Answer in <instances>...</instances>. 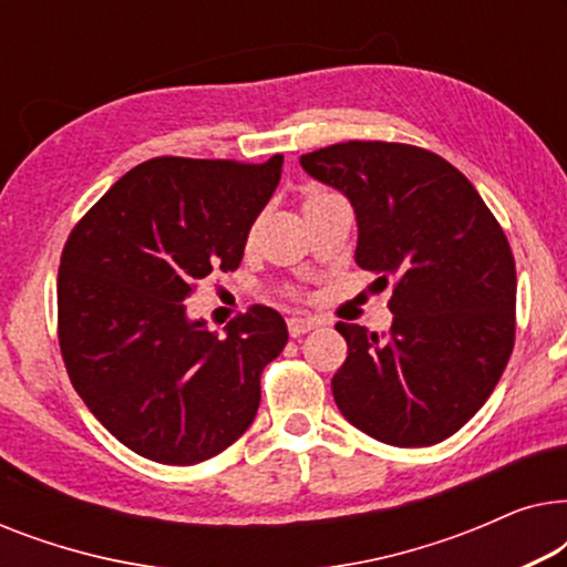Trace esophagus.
<instances>
[{
  "mask_svg": "<svg viewBox=\"0 0 567 567\" xmlns=\"http://www.w3.org/2000/svg\"><path fill=\"white\" fill-rule=\"evenodd\" d=\"M317 324H320V322H317L315 317H289V332H291V338L305 336V332L315 330Z\"/></svg>",
  "mask_w": 567,
  "mask_h": 567,
  "instance_id": "34e87169",
  "label": "esophagus"
}]
</instances>
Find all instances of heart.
I'll use <instances>...</instances> for the list:
<instances>
[{"label":"heart","instance_id":"obj_1","mask_svg":"<svg viewBox=\"0 0 567 567\" xmlns=\"http://www.w3.org/2000/svg\"><path fill=\"white\" fill-rule=\"evenodd\" d=\"M330 196H336V193H330V190H324V188H307L305 190V208L312 206V204H320V200L330 198Z\"/></svg>","mask_w":567,"mask_h":567}]
</instances>
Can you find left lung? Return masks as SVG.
<instances>
[{
  "label": "left lung",
  "mask_w": 567,
  "mask_h": 567,
  "mask_svg": "<svg viewBox=\"0 0 567 567\" xmlns=\"http://www.w3.org/2000/svg\"><path fill=\"white\" fill-rule=\"evenodd\" d=\"M299 162L346 193L355 262L394 286L384 336L336 324L348 343L336 405L382 444H439L485 405L514 351L516 262L503 227L460 169L421 146L343 142Z\"/></svg>",
  "instance_id": "8db88e82"
}]
</instances>
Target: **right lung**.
<instances>
[{"label":"right lung","mask_w":567,"mask_h":567,"mask_svg":"<svg viewBox=\"0 0 567 567\" xmlns=\"http://www.w3.org/2000/svg\"><path fill=\"white\" fill-rule=\"evenodd\" d=\"M268 162L154 157L128 169L69 235L59 266V346L90 413L131 452L198 464L235 444L260 405V374L289 330L255 305L219 338L183 299L243 262L281 181Z\"/></svg>","instance_id":"right-lung-1"}]
</instances>
